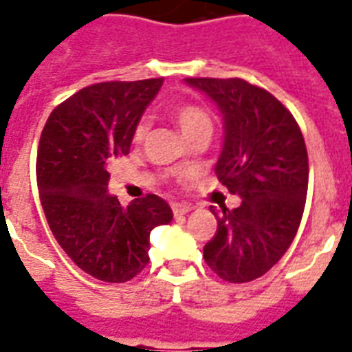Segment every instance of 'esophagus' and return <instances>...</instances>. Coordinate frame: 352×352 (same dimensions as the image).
I'll use <instances>...</instances> for the list:
<instances>
[{"instance_id": "1", "label": "esophagus", "mask_w": 352, "mask_h": 352, "mask_svg": "<svg viewBox=\"0 0 352 352\" xmlns=\"http://www.w3.org/2000/svg\"><path fill=\"white\" fill-rule=\"evenodd\" d=\"M171 210H173V215L175 217H182V215H186L192 206H188V204H181V203H173L171 204Z\"/></svg>"}]
</instances>
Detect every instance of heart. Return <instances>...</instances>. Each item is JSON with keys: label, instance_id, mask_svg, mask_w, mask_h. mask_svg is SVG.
<instances>
[{"label": "heart", "instance_id": "1", "mask_svg": "<svg viewBox=\"0 0 352 352\" xmlns=\"http://www.w3.org/2000/svg\"><path fill=\"white\" fill-rule=\"evenodd\" d=\"M173 118L184 137H190L192 133L210 131L212 133V118L203 107L193 104H179L173 109ZM148 133V122L140 120L133 129V142H142V138Z\"/></svg>", "mask_w": 352, "mask_h": 352}]
</instances>
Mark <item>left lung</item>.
<instances>
[{"mask_svg":"<svg viewBox=\"0 0 352 352\" xmlns=\"http://www.w3.org/2000/svg\"><path fill=\"white\" fill-rule=\"evenodd\" d=\"M215 102L225 140L215 173L237 208L210 206L217 232L204 261L228 283L261 278L289 250L300 228L309 186V157L298 122L268 91L241 78H186Z\"/></svg>","mask_w":352,"mask_h":352,"instance_id":"left-lung-1","label":"left lung"}]
</instances>
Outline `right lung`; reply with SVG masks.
<instances>
[{
  "instance_id": "right-lung-1",
  "label": "right lung",
  "mask_w": 352,
  "mask_h": 352,
  "mask_svg": "<svg viewBox=\"0 0 352 352\" xmlns=\"http://www.w3.org/2000/svg\"><path fill=\"white\" fill-rule=\"evenodd\" d=\"M162 78L104 82L80 89L47 118L36 179L52 235L85 274L124 283L149 261V234L173 219L157 195L126 208L107 193L113 159L129 153L133 129Z\"/></svg>"
}]
</instances>
